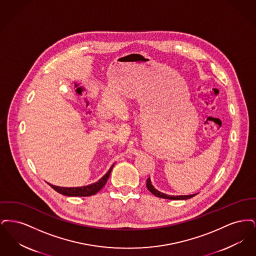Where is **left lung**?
Returning <instances> with one entry per match:
<instances>
[{
    "mask_svg": "<svg viewBox=\"0 0 256 256\" xmlns=\"http://www.w3.org/2000/svg\"><path fill=\"white\" fill-rule=\"evenodd\" d=\"M146 188H148V190L152 194H154L156 196L162 198H167V200H187V198H193L194 196L196 195V194H194V195L187 196H170L163 194V193L159 192L158 190H156V189L152 186V184L150 182V178L146 180Z\"/></svg>",
    "mask_w": 256,
    "mask_h": 256,
    "instance_id": "obj_1",
    "label": "left lung"
}]
</instances>
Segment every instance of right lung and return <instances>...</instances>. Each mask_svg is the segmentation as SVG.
Wrapping results in <instances>:
<instances>
[{"label":"right lung","instance_id":"add662e5","mask_svg":"<svg viewBox=\"0 0 256 256\" xmlns=\"http://www.w3.org/2000/svg\"><path fill=\"white\" fill-rule=\"evenodd\" d=\"M112 168H113V165L111 166V168L108 170V172L98 182L93 183V184H90V185H87V186L70 187V188L60 187V186H56V185H52V184H50V186L62 195L69 196H88L95 195L106 185V183L110 178Z\"/></svg>","mask_w":256,"mask_h":256}]
</instances>
